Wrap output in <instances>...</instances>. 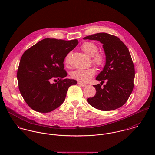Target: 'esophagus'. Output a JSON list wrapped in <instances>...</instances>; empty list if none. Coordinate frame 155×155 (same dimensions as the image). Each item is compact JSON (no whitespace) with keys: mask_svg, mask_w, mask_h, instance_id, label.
I'll list each match as a JSON object with an SVG mask.
<instances>
[{"mask_svg":"<svg viewBox=\"0 0 155 155\" xmlns=\"http://www.w3.org/2000/svg\"><path fill=\"white\" fill-rule=\"evenodd\" d=\"M78 84L79 85L81 86V87H85L87 86V85H86V84H82V83H81V82H78Z\"/></svg>","mask_w":155,"mask_h":155,"instance_id":"esophagus-1","label":"esophagus"}]
</instances>
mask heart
I'll return each instance as SVG.
<instances>
[{"instance_id":"obj_1","label":"heart","mask_w":155,"mask_h":155,"mask_svg":"<svg viewBox=\"0 0 155 155\" xmlns=\"http://www.w3.org/2000/svg\"><path fill=\"white\" fill-rule=\"evenodd\" d=\"M81 48L89 56L92 57V63L97 67H102L105 63L106 57L103 53L97 52L98 47L97 45L92 42H85L81 45ZM70 54L66 57V63L68 61ZM96 70L91 67L87 69H78L71 72V77L81 83H86L95 74Z\"/></svg>"}]
</instances>
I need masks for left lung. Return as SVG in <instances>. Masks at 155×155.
<instances>
[{"label": "left lung", "mask_w": 155, "mask_h": 155, "mask_svg": "<svg viewBox=\"0 0 155 155\" xmlns=\"http://www.w3.org/2000/svg\"><path fill=\"white\" fill-rule=\"evenodd\" d=\"M84 39L100 41L106 55V65L96 78L101 81V85H94L96 94L88 98L89 104L103 111L122 107L133 92L135 78L134 66L128 48L119 38L106 33H96ZM105 81L107 84L101 87Z\"/></svg>", "instance_id": "left-lung-1"}]
</instances>
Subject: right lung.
Returning a JSON list of instances; mask_svg holds the SVG:
<instances>
[{
	"label": "right lung",
	"mask_w": 155,
	"mask_h": 155,
	"mask_svg": "<svg viewBox=\"0 0 155 155\" xmlns=\"http://www.w3.org/2000/svg\"><path fill=\"white\" fill-rule=\"evenodd\" d=\"M78 44V39L46 38L24 52L17 70L18 88L31 109L48 113L64 102L67 89L77 82L65 78L67 73L63 62ZM55 78L59 81L51 84L49 80Z\"/></svg>",
	"instance_id": "1"
}]
</instances>
